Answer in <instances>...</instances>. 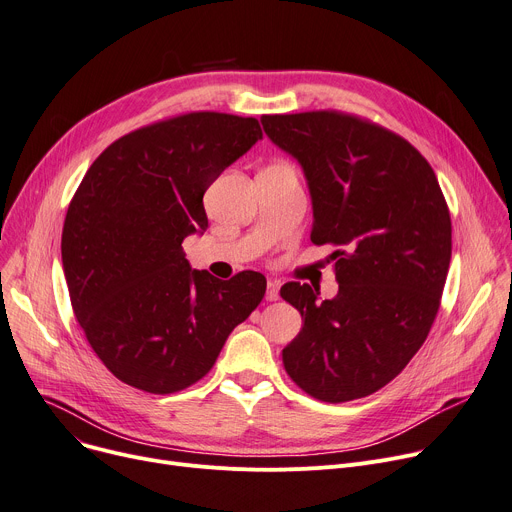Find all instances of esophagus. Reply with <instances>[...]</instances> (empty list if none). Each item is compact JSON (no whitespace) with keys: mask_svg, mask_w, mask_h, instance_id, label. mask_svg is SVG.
<instances>
[{"mask_svg":"<svg viewBox=\"0 0 512 512\" xmlns=\"http://www.w3.org/2000/svg\"><path fill=\"white\" fill-rule=\"evenodd\" d=\"M265 298H267V300H278V298H280V282H278V280H269V282H267Z\"/></svg>","mask_w":512,"mask_h":512,"instance_id":"34e87169","label":"esophagus"}]
</instances>
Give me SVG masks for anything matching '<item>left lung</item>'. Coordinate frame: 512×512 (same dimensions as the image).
I'll return each mask as SVG.
<instances>
[{"mask_svg": "<svg viewBox=\"0 0 512 512\" xmlns=\"http://www.w3.org/2000/svg\"><path fill=\"white\" fill-rule=\"evenodd\" d=\"M313 197L315 245H333L339 292L280 294L304 321L284 348L290 379L342 403L385 387L426 342L451 263V214L428 160L401 135L342 111L263 115Z\"/></svg>", "mask_w": 512, "mask_h": 512, "instance_id": "left-lung-1", "label": "left lung"}]
</instances>
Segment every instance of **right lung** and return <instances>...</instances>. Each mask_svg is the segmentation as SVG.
Listing matches in <instances>:
<instances>
[{
  "label": "right lung",
  "mask_w": 512,
  "mask_h": 512,
  "mask_svg": "<svg viewBox=\"0 0 512 512\" xmlns=\"http://www.w3.org/2000/svg\"><path fill=\"white\" fill-rule=\"evenodd\" d=\"M263 138L255 117L195 111L135 129L102 152L67 208L61 259L74 315L119 381L177 393L214 366L265 294L259 271L222 282L189 267L203 193Z\"/></svg>",
  "instance_id": "right-lung-1"
}]
</instances>
